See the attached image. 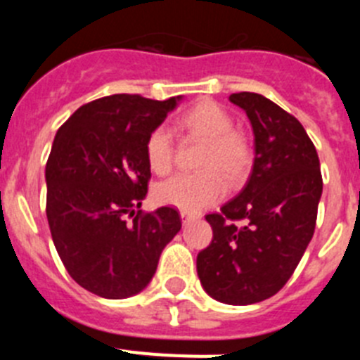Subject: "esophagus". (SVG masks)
Instances as JSON below:
<instances>
[{
    "label": "esophagus",
    "instance_id": "esophagus-1",
    "mask_svg": "<svg viewBox=\"0 0 360 360\" xmlns=\"http://www.w3.org/2000/svg\"><path fill=\"white\" fill-rule=\"evenodd\" d=\"M180 216H182L184 221H189V219L198 218V214H195V212H187V211H180Z\"/></svg>",
    "mask_w": 360,
    "mask_h": 360
}]
</instances>
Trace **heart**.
I'll return each instance as SVG.
<instances>
[{
    "instance_id": "heart-1",
    "label": "heart",
    "mask_w": 360,
    "mask_h": 360,
    "mask_svg": "<svg viewBox=\"0 0 360 360\" xmlns=\"http://www.w3.org/2000/svg\"><path fill=\"white\" fill-rule=\"evenodd\" d=\"M178 128L205 141L198 157V167L203 171L171 178L157 187L155 196L162 205L198 212L224 198L227 193L224 174L229 180H240L247 174L252 164V146L243 133L234 129V120L227 111L211 101L191 106L178 119ZM144 155L149 169L158 176L173 171V139L164 126L151 129Z\"/></svg>"
}]
</instances>
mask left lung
Segmentation results:
<instances>
[{
  "mask_svg": "<svg viewBox=\"0 0 360 360\" xmlns=\"http://www.w3.org/2000/svg\"><path fill=\"white\" fill-rule=\"evenodd\" d=\"M231 103L252 124L254 167L240 195L205 216L212 241L198 252L196 270L214 299L252 304L278 294L301 262L316 229L323 176L316 146L294 115L250 91L232 94Z\"/></svg>",
  "mask_w": 360,
  "mask_h": 360,
  "instance_id": "1",
  "label": "left lung"
}]
</instances>
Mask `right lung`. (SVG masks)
Instances as JSON below:
<instances>
[{"label":"right lung","instance_id":"obj_1","mask_svg":"<svg viewBox=\"0 0 360 360\" xmlns=\"http://www.w3.org/2000/svg\"><path fill=\"white\" fill-rule=\"evenodd\" d=\"M176 104L117 94L82 104L46 162V218L57 254L82 288L106 299L139 294L182 229L174 207L141 211L151 169L144 144Z\"/></svg>","mask_w":360,"mask_h":360}]
</instances>
